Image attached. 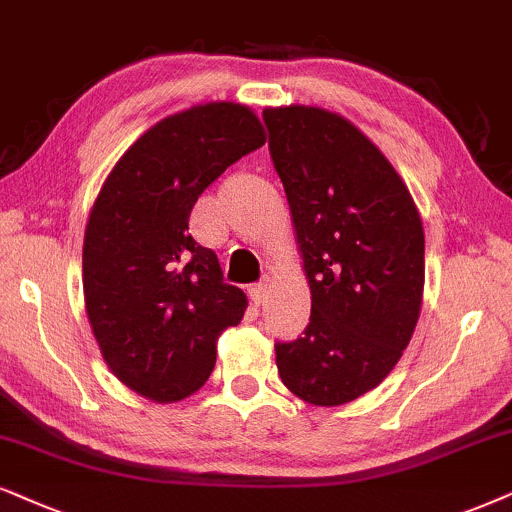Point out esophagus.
<instances>
[{"label":"esophagus","mask_w":512,"mask_h":512,"mask_svg":"<svg viewBox=\"0 0 512 512\" xmlns=\"http://www.w3.org/2000/svg\"><path fill=\"white\" fill-rule=\"evenodd\" d=\"M250 297H252V302H255V304L267 302V297H269V286H267V283H255V286L250 288Z\"/></svg>","instance_id":"34e87169"}]
</instances>
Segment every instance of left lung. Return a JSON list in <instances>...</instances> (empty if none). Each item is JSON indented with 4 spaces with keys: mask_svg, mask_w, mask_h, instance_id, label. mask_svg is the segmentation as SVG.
Listing matches in <instances>:
<instances>
[{
    "mask_svg": "<svg viewBox=\"0 0 512 512\" xmlns=\"http://www.w3.org/2000/svg\"><path fill=\"white\" fill-rule=\"evenodd\" d=\"M312 293L302 338L278 342L283 385L342 406L390 375L416 331L425 234L404 179L357 125L319 106L262 113Z\"/></svg>",
    "mask_w": 512,
    "mask_h": 512,
    "instance_id": "left-lung-1",
    "label": "left lung"
}]
</instances>
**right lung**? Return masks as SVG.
<instances>
[{
	"label": "right lung",
	"mask_w": 512,
	"mask_h": 512,
	"mask_svg": "<svg viewBox=\"0 0 512 512\" xmlns=\"http://www.w3.org/2000/svg\"><path fill=\"white\" fill-rule=\"evenodd\" d=\"M255 111L210 101L146 129L103 181L82 245L89 326L115 378L172 404L210 378L217 340L248 297L222 278L217 255L189 234L200 193L264 146Z\"/></svg>",
	"instance_id": "right-lung-1"
}]
</instances>
